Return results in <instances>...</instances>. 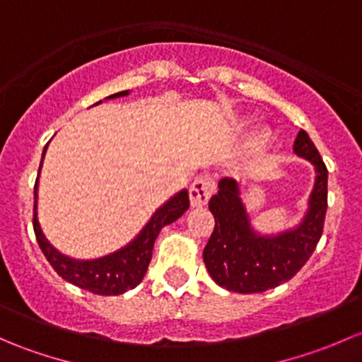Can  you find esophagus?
I'll use <instances>...</instances> for the list:
<instances>
[{
	"label": "esophagus",
	"instance_id": "1",
	"mask_svg": "<svg viewBox=\"0 0 362 362\" xmlns=\"http://www.w3.org/2000/svg\"><path fill=\"white\" fill-rule=\"evenodd\" d=\"M214 182L208 177H199L192 182L191 189H189V198H191V206L199 208L204 206L210 199V196L214 194Z\"/></svg>",
	"mask_w": 362,
	"mask_h": 362
}]
</instances>
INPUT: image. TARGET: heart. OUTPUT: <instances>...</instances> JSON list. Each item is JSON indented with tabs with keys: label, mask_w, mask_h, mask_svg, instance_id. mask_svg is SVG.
Segmentation results:
<instances>
[{
	"label": "heart",
	"mask_w": 362,
	"mask_h": 362,
	"mask_svg": "<svg viewBox=\"0 0 362 362\" xmlns=\"http://www.w3.org/2000/svg\"><path fill=\"white\" fill-rule=\"evenodd\" d=\"M261 138H262V136H261Z\"/></svg>",
	"instance_id": "heart-1"
}]
</instances>
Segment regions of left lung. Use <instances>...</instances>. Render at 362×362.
Returning <instances> with one entry per match:
<instances>
[{"label":"left lung","instance_id":"1","mask_svg":"<svg viewBox=\"0 0 362 362\" xmlns=\"http://www.w3.org/2000/svg\"><path fill=\"white\" fill-rule=\"evenodd\" d=\"M294 154L315 168V182L301 222L276 235H261L252 226L236 180L222 178L208 208L215 229L203 261L217 286L235 293H264L291 280L305 266L322 236L327 210V168L305 131L296 136Z\"/></svg>","mask_w":362,"mask_h":362}]
</instances>
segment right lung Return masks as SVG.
Returning <instances> with one entry per match:
<instances>
[{
	"label": "right lung",
	"mask_w": 362,
	"mask_h": 362,
	"mask_svg": "<svg viewBox=\"0 0 362 362\" xmlns=\"http://www.w3.org/2000/svg\"><path fill=\"white\" fill-rule=\"evenodd\" d=\"M122 96H129V90L115 93L112 96L105 98V100H115V98ZM100 103L101 101H98L96 105ZM45 152L47 145L43 148L42 163L43 158H45ZM40 170H42V164H40ZM40 170L35 184V215H33V228H35V235L36 240H38L40 249L45 254L47 261L56 269L57 275L63 276L66 282L73 284V286L80 287V289L90 291L93 294L119 296L126 293V291L134 289L144 280L145 273H147L156 238L159 236L160 229L177 221L178 217H182L189 208V192L187 189H182L180 192L171 196L163 206H159L154 211V215L144 226V229L127 245H124L122 249L98 259H73L57 250L47 240V236L42 231V226L38 222Z\"/></svg>",
	"instance_id": "add662e5"
}]
</instances>
